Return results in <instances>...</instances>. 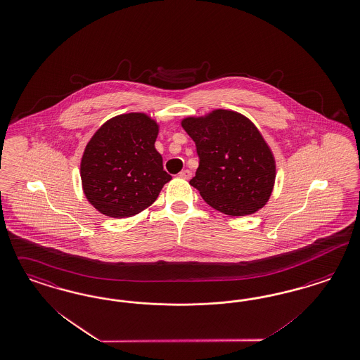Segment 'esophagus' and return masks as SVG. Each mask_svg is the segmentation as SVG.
<instances>
[{"label": "esophagus", "instance_id": "esophagus-1", "mask_svg": "<svg viewBox=\"0 0 360 360\" xmlns=\"http://www.w3.org/2000/svg\"><path fill=\"white\" fill-rule=\"evenodd\" d=\"M191 171H188V169H184V171H181L180 174H179V177H181V179H184V180H189L191 179Z\"/></svg>", "mask_w": 360, "mask_h": 360}]
</instances>
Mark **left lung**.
<instances>
[{"label": "left lung", "mask_w": 360, "mask_h": 360, "mask_svg": "<svg viewBox=\"0 0 360 360\" xmlns=\"http://www.w3.org/2000/svg\"><path fill=\"white\" fill-rule=\"evenodd\" d=\"M181 127L195 141L200 159L189 184L207 204L228 216L251 214L266 205L276 164L252 121L216 109L202 117H186Z\"/></svg>", "instance_id": "1"}]
</instances>
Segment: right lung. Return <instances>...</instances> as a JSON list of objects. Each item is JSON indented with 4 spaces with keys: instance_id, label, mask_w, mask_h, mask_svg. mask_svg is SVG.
<instances>
[{
    "instance_id": "right-lung-1",
    "label": "right lung",
    "mask_w": 360,
    "mask_h": 360,
    "mask_svg": "<svg viewBox=\"0 0 360 360\" xmlns=\"http://www.w3.org/2000/svg\"><path fill=\"white\" fill-rule=\"evenodd\" d=\"M158 122L146 113H125L104 122L81 159L82 191L98 212L121 219L155 202L172 176L155 148Z\"/></svg>"
}]
</instances>
